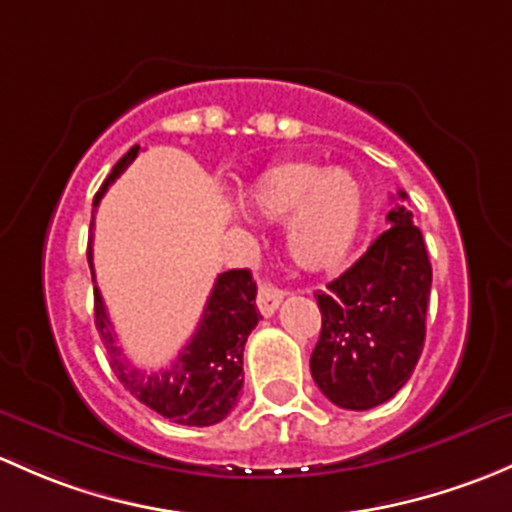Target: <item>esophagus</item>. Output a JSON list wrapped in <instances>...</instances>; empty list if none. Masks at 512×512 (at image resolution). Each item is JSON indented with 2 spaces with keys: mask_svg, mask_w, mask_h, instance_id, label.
<instances>
[{
  "mask_svg": "<svg viewBox=\"0 0 512 512\" xmlns=\"http://www.w3.org/2000/svg\"><path fill=\"white\" fill-rule=\"evenodd\" d=\"M281 300H283V291L278 286H273V283H261V286H258L256 303L263 318H271V315L278 310V305H281Z\"/></svg>",
  "mask_w": 512,
  "mask_h": 512,
  "instance_id": "esophagus-1",
  "label": "esophagus"
}]
</instances>
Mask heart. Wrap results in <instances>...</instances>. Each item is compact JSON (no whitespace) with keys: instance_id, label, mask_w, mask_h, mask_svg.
Returning a JSON list of instances; mask_svg holds the SVG:
<instances>
[{"instance_id":"1","label":"heart","mask_w":512,"mask_h":512,"mask_svg":"<svg viewBox=\"0 0 512 512\" xmlns=\"http://www.w3.org/2000/svg\"><path fill=\"white\" fill-rule=\"evenodd\" d=\"M249 202L261 217L291 219L288 249L308 271H328L350 256L362 229L360 184L345 170L320 172L308 162H283L251 184Z\"/></svg>"}]
</instances>
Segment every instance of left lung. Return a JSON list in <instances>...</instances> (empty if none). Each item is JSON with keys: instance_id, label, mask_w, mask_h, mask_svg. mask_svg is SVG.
Here are the masks:
<instances>
[{"instance_id": "1", "label": "left lung", "mask_w": 512, "mask_h": 512, "mask_svg": "<svg viewBox=\"0 0 512 512\" xmlns=\"http://www.w3.org/2000/svg\"><path fill=\"white\" fill-rule=\"evenodd\" d=\"M397 197L407 199L399 189ZM389 226L340 278L318 291V345L310 372L340 409L389 402L412 377L426 337L431 263L412 212L397 204Z\"/></svg>"}]
</instances>
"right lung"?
<instances>
[{"mask_svg": "<svg viewBox=\"0 0 512 512\" xmlns=\"http://www.w3.org/2000/svg\"><path fill=\"white\" fill-rule=\"evenodd\" d=\"M138 152L140 145H135L120 157L103 187L98 189L93 207H98L105 189L128 170ZM88 266L93 273L91 249H88ZM258 318L261 313L256 308V283L249 268L219 273L192 340L184 345L167 370L145 372L130 365L118 347L108 310L96 288V330L108 352L115 377L152 412L184 426L219 424L236 407L244 387V345Z\"/></svg>", "mask_w": 512, "mask_h": 512, "instance_id": "obj_1", "label": "right lung"}]
</instances>
